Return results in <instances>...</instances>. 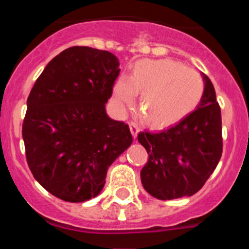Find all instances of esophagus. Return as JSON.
Instances as JSON below:
<instances>
[{
  "label": "esophagus",
  "mask_w": 249,
  "mask_h": 249,
  "mask_svg": "<svg viewBox=\"0 0 249 249\" xmlns=\"http://www.w3.org/2000/svg\"><path fill=\"white\" fill-rule=\"evenodd\" d=\"M129 126H130V131H131V134H132V137H134V139H136L137 134H139V131H140L139 125L134 122H130Z\"/></svg>",
  "instance_id": "obj_1"
}]
</instances>
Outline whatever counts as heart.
<instances>
[{
	"mask_svg": "<svg viewBox=\"0 0 249 249\" xmlns=\"http://www.w3.org/2000/svg\"><path fill=\"white\" fill-rule=\"evenodd\" d=\"M203 91L201 74L172 59L141 60L130 78L120 77L114 87L120 104H131L135 94H141V115L154 127L176 124L190 114L199 106Z\"/></svg>",
	"mask_w": 249,
	"mask_h": 249,
	"instance_id": "heart-1",
	"label": "heart"
}]
</instances>
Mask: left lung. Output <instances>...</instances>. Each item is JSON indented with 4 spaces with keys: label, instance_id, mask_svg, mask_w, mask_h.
Wrapping results in <instances>:
<instances>
[{
    "label": "left lung",
    "instance_id": "left-lung-1",
    "mask_svg": "<svg viewBox=\"0 0 249 249\" xmlns=\"http://www.w3.org/2000/svg\"><path fill=\"white\" fill-rule=\"evenodd\" d=\"M202 79L205 91L196 109L169 129L140 132L137 137L149 154L141 182L159 200L194 195L222 157L220 107L210 78L202 73Z\"/></svg>",
    "mask_w": 249,
    "mask_h": 249
}]
</instances>
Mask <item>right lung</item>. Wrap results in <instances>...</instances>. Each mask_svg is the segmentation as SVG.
<instances>
[{"mask_svg": "<svg viewBox=\"0 0 249 249\" xmlns=\"http://www.w3.org/2000/svg\"><path fill=\"white\" fill-rule=\"evenodd\" d=\"M106 50L71 47L37 78L22 123L26 160L37 182L64 201L101 193L107 170L132 143L129 125L107 115L119 74Z\"/></svg>", "mask_w": 249, "mask_h": 249, "instance_id": "1", "label": "right lung"}]
</instances>
